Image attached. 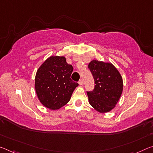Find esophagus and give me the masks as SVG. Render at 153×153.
<instances>
[{"label":"esophagus","instance_id":"esophagus-1","mask_svg":"<svg viewBox=\"0 0 153 153\" xmlns=\"http://www.w3.org/2000/svg\"><path fill=\"white\" fill-rule=\"evenodd\" d=\"M78 83H79V85H83V84H84V82H83V79H80L79 80V82H78Z\"/></svg>","mask_w":153,"mask_h":153}]
</instances>
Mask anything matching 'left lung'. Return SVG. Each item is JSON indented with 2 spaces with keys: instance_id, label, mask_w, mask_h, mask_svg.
<instances>
[{
  "instance_id": "1",
  "label": "left lung",
  "mask_w": 153,
  "mask_h": 153,
  "mask_svg": "<svg viewBox=\"0 0 153 153\" xmlns=\"http://www.w3.org/2000/svg\"><path fill=\"white\" fill-rule=\"evenodd\" d=\"M88 69L94 80L93 91H88L89 103L97 111L108 112L115 107L123 92V78L112 64L94 60Z\"/></svg>"
}]
</instances>
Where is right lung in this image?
<instances>
[{
	"label": "right lung",
	"instance_id": "1",
	"mask_svg": "<svg viewBox=\"0 0 153 153\" xmlns=\"http://www.w3.org/2000/svg\"><path fill=\"white\" fill-rule=\"evenodd\" d=\"M74 70L64 56H51L42 65L35 76V91L46 108L57 110L67 104L78 83L71 79Z\"/></svg>",
	"mask_w": 153,
	"mask_h": 153
}]
</instances>
